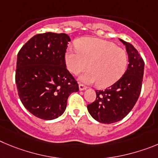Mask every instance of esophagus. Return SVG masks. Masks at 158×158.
<instances>
[{
  "instance_id": "1",
  "label": "esophagus",
  "mask_w": 158,
  "mask_h": 158,
  "mask_svg": "<svg viewBox=\"0 0 158 158\" xmlns=\"http://www.w3.org/2000/svg\"><path fill=\"white\" fill-rule=\"evenodd\" d=\"M79 90H84V89H86V86H84L83 84H79Z\"/></svg>"
}]
</instances>
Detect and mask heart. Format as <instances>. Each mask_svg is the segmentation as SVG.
Masks as SVG:
<instances>
[{
    "label": "heart",
    "mask_w": 158,
    "mask_h": 158,
    "mask_svg": "<svg viewBox=\"0 0 158 158\" xmlns=\"http://www.w3.org/2000/svg\"><path fill=\"white\" fill-rule=\"evenodd\" d=\"M77 50L69 49L65 62L69 72L78 75L86 83H94L101 88L114 84L121 78L127 65V55L123 49L110 42L96 38H81L76 44Z\"/></svg>",
    "instance_id": "1"
}]
</instances>
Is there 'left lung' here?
Here are the masks:
<instances>
[{
    "label": "left lung",
    "instance_id": "8db88e82",
    "mask_svg": "<svg viewBox=\"0 0 158 158\" xmlns=\"http://www.w3.org/2000/svg\"><path fill=\"white\" fill-rule=\"evenodd\" d=\"M128 55V66L117 82L104 90H96V100L87 106L88 112L97 121L112 123L127 116L135 105L142 89L144 61L137 49L120 39Z\"/></svg>",
    "mask_w": 158,
    "mask_h": 158
}]
</instances>
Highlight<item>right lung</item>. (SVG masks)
I'll return each instance as SVG.
<instances>
[{
  "instance_id": "1",
  "label": "right lung",
  "mask_w": 158,
  "mask_h": 158,
  "mask_svg": "<svg viewBox=\"0 0 158 158\" xmlns=\"http://www.w3.org/2000/svg\"><path fill=\"white\" fill-rule=\"evenodd\" d=\"M70 41L64 33L38 34L17 55L15 83L19 98L31 114L42 120L61 116L69 95L79 90L65 64Z\"/></svg>"
}]
</instances>
